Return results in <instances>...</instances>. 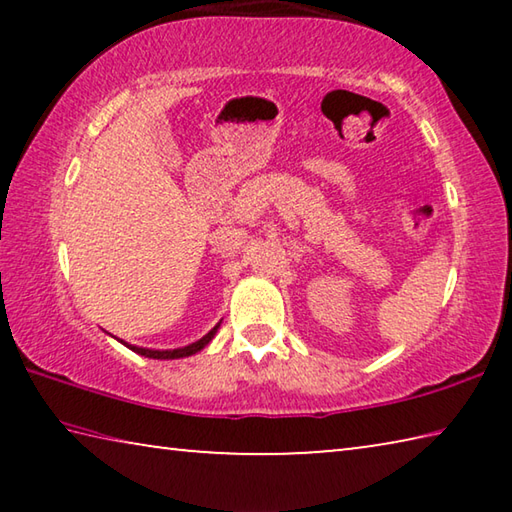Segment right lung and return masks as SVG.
<instances>
[{"instance_id": "obj_1", "label": "right lung", "mask_w": 512, "mask_h": 512, "mask_svg": "<svg viewBox=\"0 0 512 512\" xmlns=\"http://www.w3.org/2000/svg\"><path fill=\"white\" fill-rule=\"evenodd\" d=\"M219 327H221V323H216L210 332H207L203 339H198V341H194V343H189V345H185V348H176V350H151V348H140V345H131V343H124L121 339H117L119 343H124L128 350H133V352H137V354H142V357H149V359H183V357H192V354H196V352H201L207 343H210L212 339H214V334L219 332ZM112 336V334H110Z\"/></svg>"}]
</instances>
